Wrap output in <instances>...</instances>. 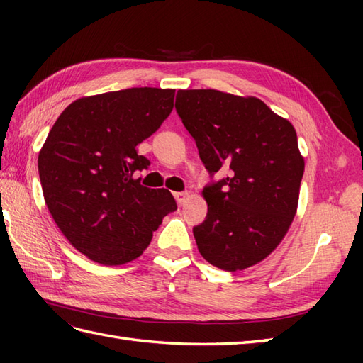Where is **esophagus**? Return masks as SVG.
<instances>
[{"instance_id": "1", "label": "esophagus", "mask_w": 363, "mask_h": 363, "mask_svg": "<svg viewBox=\"0 0 363 363\" xmlns=\"http://www.w3.org/2000/svg\"><path fill=\"white\" fill-rule=\"evenodd\" d=\"M174 199L177 201V204L182 206L184 203H186V199L189 198V191H174Z\"/></svg>"}]
</instances>
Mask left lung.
<instances>
[{
	"instance_id": "8db88e82",
	"label": "left lung",
	"mask_w": 363,
	"mask_h": 363,
	"mask_svg": "<svg viewBox=\"0 0 363 363\" xmlns=\"http://www.w3.org/2000/svg\"><path fill=\"white\" fill-rule=\"evenodd\" d=\"M176 112L207 172L228 173L203 189L206 220L194 228L201 256L226 272L274 251L296 213L304 159L296 130L254 96L177 90Z\"/></svg>"
}]
</instances>
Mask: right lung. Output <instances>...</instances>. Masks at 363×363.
<instances>
[{
	"mask_svg": "<svg viewBox=\"0 0 363 363\" xmlns=\"http://www.w3.org/2000/svg\"><path fill=\"white\" fill-rule=\"evenodd\" d=\"M173 99V89L152 87L76 99L46 137L38 154L45 203L67 240L90 260L137 259L177 209L168 190L135 179L150 167L135 146L160 128Z\"/></svg>",
	"mask_w": 363,
	"mask_h": 363,
	"instance_id": "right-lung-1",
	"label": "right lung"
}]
</instances>
